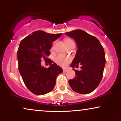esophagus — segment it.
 I'll use <instances>...</instances> for the list:
<instances>
[{
  "label": "esophagus",
  "instance_id": "1",
  "mask_svg": "<svg viewBox=\"0 0 121 121\" xmlns=\"http://www.w3.org/2000/svg\"><path fill=\"white\" fill-rule=\"evenodd\" d=\"M68 72L67 69H63V72Z\"/></svg>",
  "mask_w": 121,
  "mask_h": 121
}]
</instances>
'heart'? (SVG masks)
<instances>
[{"label": "heart", "mask_w": 121, "mask_h": 121, "mask_svg": "<svg viewBox=\"0 0 121 121\" xmlns=\"http://www.w3.org/2000/svg\"><path fill=\"white\" fill-rule=\"evenodd\" d=\"M64 41L66 45H68L70 43L74 42L70 39H65ZM54 61L57 64L60 65V66H64L71 61V58L69 56H65V55H62V54H59V55L55 57Z\"/></svg>", "instance_id": "b5f03b06"}]
</instances>
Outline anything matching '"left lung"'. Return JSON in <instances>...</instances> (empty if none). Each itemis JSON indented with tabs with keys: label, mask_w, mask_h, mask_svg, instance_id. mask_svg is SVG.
Returning <instances> with one entry per match:
<instances>
[{
	"label": "left lung",
	"mask_w": 121,
	"mask_h": 121,
	"mask_svg": "<svg viewBox=\"0 0 121 121\" xmlns=\"http://www.w3.org/2000/svg\"><path fill=\"white\" fill-rule=\"evenodd\" d=\"M77 43V49L70 66L72 68L81 65V70H76V76L69 80L73 91L86 94L94 91L103 76L105 56L103 47L95 37L84 30H76L66 32Z\"/></svg>",
	"instance_id": "left-lung-1"
}]
</instances>
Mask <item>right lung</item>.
Here are the masks:
<instances>
[{
    "label": "right lung",
    "instance_id": "add662e5",
    "mask_svg": "<svg viewBox=\"0 0 121 121\" xmlns=\"http://www.w3.org/2000/svg\"><path fill=\"white\" fill-rule=\"evenodd\" d=\"M61 35L37 30L21 41L17 50L19 70L26 86L35 94L43 95L52 91L57 76L62 72L61 68L47 58L52 42ZM43 59L50 64L49 68L41 66Z\"/></svg>",
    "mask_w": 121,
    "mask_h": 121
}]
</instances>
